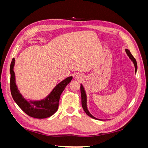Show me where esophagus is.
Segmentation results:
<instances>
[{"label":"esophagus","instance_id":"34e87169","mask_svg":"<svg viewBox=\"0 0 148 148\" xmlns=\"http://www.w3.org/2000/svg\"><path fill=\"white\" fill-rule=\"evenodd\" d=\"M82 77H83V76H82V75H81L80 74H77V76H76V78H77V79H80L83 78H82Z\"/></svg>","mask_w":148,"mask_h":148}]
</instances>
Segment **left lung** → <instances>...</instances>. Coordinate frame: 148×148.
Wrapping results in <instances>:
<instances>
[{
	"instance_id": "obj_1",
	"label": "left lung",
	"mask_w": 148,
	"mask_h": 148,
	"mask_svg": "<svg viewBox=\"0 0 148 148\" xmlns=\"http://www.w3.org/2000/svg\"><path fill=\"white\" fill-rule=\"evenodd\" d=\"M125 52H126L127 56L129 57L130 59H131V60L133 62V63L135 65V73H136V71H137V63H136V60L135 59V57H134L132 54L131 53L130 51L128 49H125ZM80 89H81V95H82V107H83V109L84 110V111L86 112V114L89 116V117L94 119H96V120H101V119H97L95 117H94V116L89 112L88 109V107H87V95H86V91H85V89L83 87V84H81V87H80Z\"/></svg>"
}]
</instances>
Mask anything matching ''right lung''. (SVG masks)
<instances>
[{"mask_svg":"<svg viewBox=\"0 0 148 148\" xmlns=\"http://www.w3.org/2000/svg\"><path fill=\"white\" fill-rule=\"evenodd\" d=\"M15 60L12 59L10 67V91L13 100L24 112L29 116L36 119H45L54 114L59 108L60 97L64 89L72 79L69 77L57 84L50 94L41 100H26L18 90L15 79L14 66Z\"/></svg>","mask_w":148,"mask_h":148,"instance_id":"right-lung-1","label":"right lung"}]
</instances>
